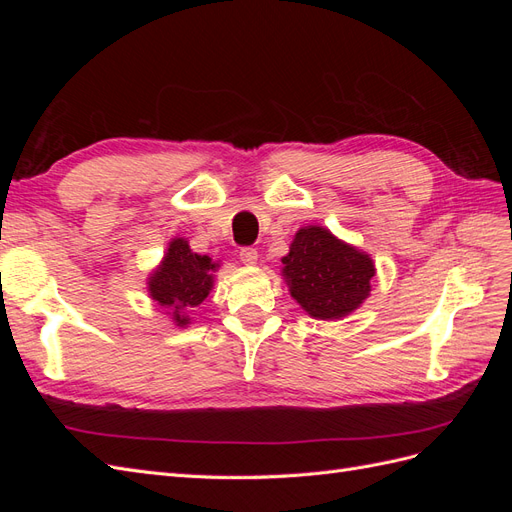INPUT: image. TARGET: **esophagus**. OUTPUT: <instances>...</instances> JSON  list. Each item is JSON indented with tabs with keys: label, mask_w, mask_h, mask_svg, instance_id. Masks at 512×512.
I'll return each mask as SVG.
<instances>
[{
	"label": "esophagus",
	"mask_w": 512,
	"mask_h": 512,
	"mask_svg": "<svg viewBox=\"0 0 512 512\" xmlns=\"http://www.w3.org/2000/svg\"><path fill=\"white\" fill-rule=\"evenodd\" d=\"M239 258H241V262L243 265H256L258 262V252L254 250V247H241L239 250Z\"/></svg>",
	"instance_id": "obj_1"
}]
</instances>
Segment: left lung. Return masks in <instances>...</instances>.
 Instances as JSON below:
<instances>
[{"label": "left lung", "mask_w": 512, "mask_h": 512, "mask_svg": "<svg viewBox=\"0 0 512 512\" xmlns=\"http://www.w3.org/2000/svg\"><path fill=\"white\" fill-rule=\"evenodd\" d=\"M282 273L292 299L318 320H339L369 297L376 275L369 254L344 243L322 226L297 230Z\"/></svg>", "instance_id": "obj_1"}]
</instances>
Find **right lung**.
I'll return each instance as SVG.
<instances>
[{"label": "right lung", "mask_w": 512, "mask_h": 512, "mask_svg": "<svg viewBox=\"0 0 512 512\" xmlns=\"http://www.w3.org/2000/svg\"><path fill=\"white\" fill-rule=\"evenodd\" d=\"M218 267V262H211L209 256L194 254L183 237H175L168 243L158 269L149 275V297L158 307L170 309L168 314L177 327H185L190 324L185 309H192L209 297Z\"/></svg>", "instance_id": "add662e5"}]
</instances>
